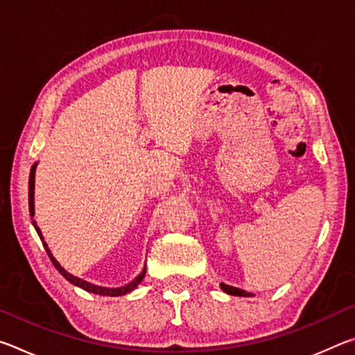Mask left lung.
Masks as SVG:
<instances>
[{
    "label": "left lung",
    "instance_id": "left-lung-1",
    "mask_svg": "<svg viewBox=\"0 0 355 355\" xmlns=\"http://www.w3.org/2000/svg\"><path fill=\"white\" fill-rule=\"evenodd\" d=\"M222 291L227 293V294H232V296H241V297H250L254 296V294L245 291V290H241V288H236V286H232V285H227V284H219Z\"/></svg>",
    "mask_w": 355,
    "mask_h": 355
}]
</instances>
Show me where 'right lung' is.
<instances>
[{"label": "right lung", "instance_id": "add662e5", "mask_svg": "<svg viewBox=\"0 0 355 355\" xmlns=\"http://www.w3.org/2000/svg\"><path fill=\"white\" fill-rule=\"evenodd\" d=\"M35 167H37V163H34L31 167V172H29V186H28V200H29V214H31V219H33V225L35 228V232H37V235L42 239V244H44V248L46 250L48 257H50L51 263L55 264V268L58 269L59 272L62 274L64 279H67L71 285H75L78 288H83L84 291H89V293H94V294H98V296H110V297H116V296H123V294H128L135 290V288L141 284L144 275H146V266H144L142 271L136 275V277L128 282L127 285L123 286H117V288H107V286H100V285H94L91 282L87 280H83L80 277H76V275L70 274L69 271H65V269L61 266V263H59L55 257H53L50 248H48V244L45 243L44 236H42V232L40 228L37 227L34 220V183H35Z\"/></svg>", "mask_w": 355, "mask_h": 355}]
</instances>
